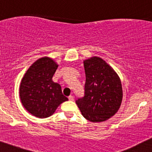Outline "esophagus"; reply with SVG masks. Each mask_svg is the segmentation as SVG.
<instances>
[{"label":"esophagus","instance_id":"34e87169","mask_svg":"<svg viewBox=\"0 0 152 152\" xmlns=\"http://www.w3.org/2000/svg\"><path fill=\"white\" fill-rule=\"evenodd\" d=\"M69 101H71V102H72V101H74V96H73V95L69 96Z\"/></svg>","mask_w":152,"mask_h":152}]
</instances>
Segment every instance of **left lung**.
<instances>
[{
  "mask_svg": "<svg viewBox=\"0 0 152 152\" xmlns=\"http://www.w3.org/2000/svg\"><path fill=\"white\" fill-rule=\"evenodd\" d=\"M86 83L84 96L76 104L85 118L92 122L109 119L121 106L123 91L121 80L115 71L97 56L83 61Z\"/></svg>",
  "mask_w": 152,
  "mask_h": 152,
  "instance_id": "8db88e82",
  "label": "left lung"
}]
</instances>
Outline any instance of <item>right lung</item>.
I'll list each match as a JSON object with an SVG mask.
<instances>
[{
    "instance_id": "obj_1",
    "label": "right lung",
    "mask_w": 152,
    "mask_h": 152,
    "mask_svg": "<svg viewBox=\"0 0 152 152\" xmlns=\"http://www.w3.org/2000/svg\"><path fill=\"white\" fill-rule=\"evenodd\" d=\"M58 65L52 58L38 59L26 72L20 82L19 94L23 107L38 118H47L58 106L68 101L60 84L52 81Z\"/></svg>"
}]
</instances>
